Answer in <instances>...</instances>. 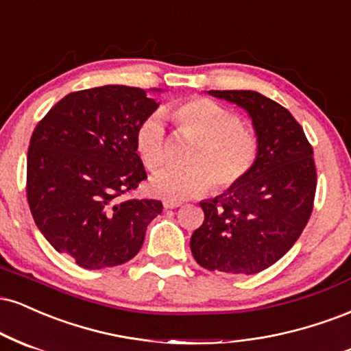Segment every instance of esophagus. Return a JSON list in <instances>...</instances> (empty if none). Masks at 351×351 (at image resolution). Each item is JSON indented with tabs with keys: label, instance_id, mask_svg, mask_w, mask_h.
<instances>
[{
	"label": "esophagus",
	"instance_id": "obj_1",
	"mask_svg": "<svg viewBox=\"0 0 351 351\" xmlns=\"http://www.w3.org/2000/svg\"><path fill=\"white\" fill-rule=\"evenodd\" d=\"M180 202H176V200H164V208L166 210H171V208H177L180 207Z\"/></svg>",
	"mask_w": 351,
	"mask_h": 351
}]
</instances>
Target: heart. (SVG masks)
I'll use <instances>...</instances> for the list:
<instances>
[{"instance_id": "b5f03b06", "label": "heart", "mask_w": 351, "mask_h": 351, "mask_svg": "<svg viewBox=\"0 0 351 351\" xmlns=\"http://www.w3.org/2000/svg\"><path fill=\"white\" fill-rule=\"evenodd\" d=\"M180 128L199 138L191 154L192 166H169L151 177V192L167 200L202 195L212 187L221 191L241 182L258 158V139L243 130L238 114L210 98H191L172 110ZM136 149L146 167L156 169L166 160V128L159 113L151 114L136 133Z\"/></svg>"}]
</instances>
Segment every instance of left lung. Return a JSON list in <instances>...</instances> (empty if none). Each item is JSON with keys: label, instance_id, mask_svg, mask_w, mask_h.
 Returning <instances> with one entry per match:
<instances>
[{"label": "left lung", "instance_id": "1", "mask_svg": "<svg viewBox=\"0 0 351 351\" xmlns=\"http://www.w3.org/2000/svg\"><path fill=\"white\" fill-rule=\"evenodd\" d=\"M248 113L258 139L250 174L221 195L202 200L205 220L191 250L208 271L256 274L292 248L314 205V151L304 130L284 106L253 90H210Z\"/></svg>", "mask_w": 351, "mask_h": 351}]
</instances>
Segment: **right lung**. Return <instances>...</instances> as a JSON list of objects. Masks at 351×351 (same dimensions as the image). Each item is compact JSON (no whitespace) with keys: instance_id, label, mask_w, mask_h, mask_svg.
Masks as SVG:
<instances>
[{"instance_id":"1","label":"right lung","mask_w":351,"mask_h":351,"mask_svg":"<svg viewBox=\"0 0 351 351\" xmlns=\"http://www.w3.org/2000/svg\"><path fill=\"white\" fill-rule=\"evenodd\" d=\"M158 106L143 88L95 86L62 98L31 136L29 208L52 248L85 269L134 258L162 212L159 200L121 197L147 179L136 133Z\"/></svg>"}]
</instances>
